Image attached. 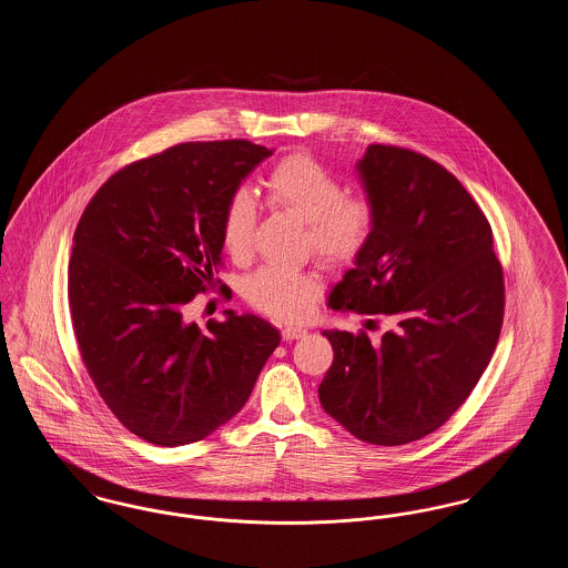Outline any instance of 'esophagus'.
Returning <instances> with one entry per match:
<instances>
[{"label": "esophagus", "mask_w": 568, "mask_h": 568, "mask_svg": "<svg viewBox=\"0 0 568 568\" xmlns=\"http://www.w3.org/2000/svg\"><path fill=\"white\" fill-rule=\"evenodd\" d=\"M281 336H283V341H285V343H290V341H297V338L306 336V329H304V327H300V325H287V327H283Z\"/></svg>", "instance_id": "esophagus-1"}]
</instances>
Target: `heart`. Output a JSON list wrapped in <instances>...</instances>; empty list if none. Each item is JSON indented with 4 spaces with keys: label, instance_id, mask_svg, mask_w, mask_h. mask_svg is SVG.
Listing matches in <instances>:
<instances>
[{
    "label": "heart",
    "instance_id": "obj_1",
    "mask_svg": "<svg viewBox=\"0 0 568 568\" xmlns=\"http://www.w3.org/2000/svg\"><path fill=\"white\" fill-rule=\"evenodd\" d=\"M272 206L306 223L313 253L329 268H345L366 251L377 227V211L364 193H345L343 181L324 163L297 153L272 168L266 183ZM255 232V204L251 195L236 193L221 219L225 251L243 260L251 253ZM322 283L311 272L264 266L246 278L244 296L262 313L278 320L308 315Z\"/></svg>",
    "mask_w": 568,
    "mask_h": 568
}]
</instances>
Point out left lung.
I'll return each mask as SVG.
<instances>
[{"label":"left lung","instance_id":"8db88e82","mask_svg":"<svg viewBox=\"0 0 568 568\" xmlns=\"http://www.w3.org/2000/svg\"><path fill=\"white\" fill-rule=\"evenodd\" d=\"M357 174L377 227L327 304L396 327L377 341L325 329L334 362L320 400L355 438L394 447L438 430L470 396L500 336L505 278L486 215L440 163L371 144Z\"/></svg>","mask_w":568,"mask_h":568}]
</instances>
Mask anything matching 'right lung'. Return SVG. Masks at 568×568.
Returning a JSON list of instances; mask_svg holds the SVG:
<instances>
[{"label": "right lung", "instance_id": "obj_1", "mask_svg": "<svg viewBox=\"0 0 568 568\" xmlns=\"http://www.w3.org/2000/svg\"><path fill=\"white\" fill-rule=\"evenodd\" d=\"M271 155L248 140L170 146L112 174L77 225L68 300L82 362L114 417L146 443L215 433L281 343L248 313L225 311L206 329L183 320L216 285L227 202Z\"/></svg>", "mask_w": 568, "mask_h": 568}]
</instances>
